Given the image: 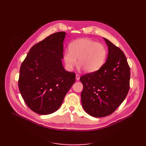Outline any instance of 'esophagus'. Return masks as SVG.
<instances>
[{"label":"esophagus","mask_w":146,"mask_h":146,"mask_svg":"<svg viewBox=\"0 0 146 146\" xmlns=\"http://www.w3.org/2000/svg\"><path fill=\"white\" fill-rule=\"evenodd\" d=\"M76 80H80V76H79V75H78V74H76Z\"/></svg>","instance_id":"esophagus-1"}]
</instances>
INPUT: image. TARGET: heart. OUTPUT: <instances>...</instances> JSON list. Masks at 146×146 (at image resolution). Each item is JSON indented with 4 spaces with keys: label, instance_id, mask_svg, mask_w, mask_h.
<instances>
[{
    "label": "heart",
    "instance_id": "obj_1",
    "mask_svg": "<svg viewBox=\"0 0 146 146\" xmlns=\"http://www.w3.org/2000/svg\"><path fill=\"white\" fill-rule=\"evenodd\" d=\"M107 56V50L102 44L90 38H80L74 41L63 55L66 67L72 70L77 63L80 69L92 73L98 71L104 64Z\"/></svg>",
    "mask_w": 146,
    "mask_h": 146
}]
</instances>
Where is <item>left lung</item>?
Here are the masks:
<instances>
[{
	"mask_svg": "<svg viewBox=\"0 0 146 146\" xmlns=\"http://www.w3.org/2000/svg\"><path fill=\"white\" fill-rule=\"evenodd\" d=\"M106 62L98 71L80 77L84 110L95 117L112 114L124 100L130 88V70L123 52L107 39Z\"/></svg>",
	"mask_w": 146,
	"mask_h": 146,
	"instance_id": "8db88e82",
	"label": "left lung"
}]
</instances>
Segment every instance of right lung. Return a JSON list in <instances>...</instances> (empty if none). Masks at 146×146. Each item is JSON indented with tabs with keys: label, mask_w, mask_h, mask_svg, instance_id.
Here are the masks:
<instances>
[{
	"label": "right lung",
	"mask_w": 146,
	"mask_h": 146,
	"mask_svg": "<svg viewBox=\"0 0 146 146\" xmlns=\"http://www.w3.org/2000/svg\"><path fill=\"white\" fill-rule=\"evenodd\" d=\"M65 36V32H56L36 44L21 66V94L36 113L46 115L58 110L76 81V74L66 71L61 61Z\"/></svg>",
	"instance_id": "add662e5"
}]
</instances>
